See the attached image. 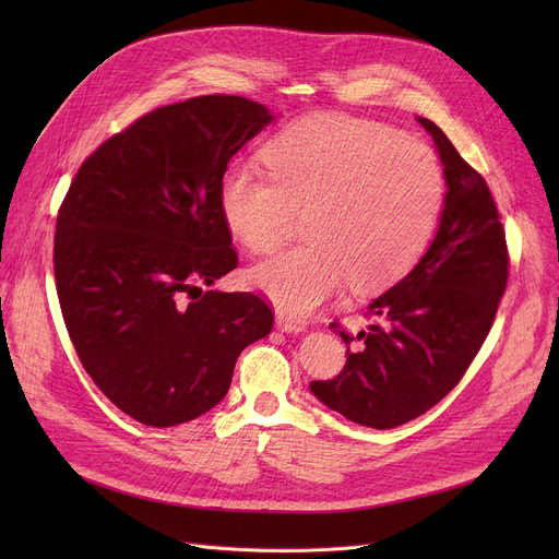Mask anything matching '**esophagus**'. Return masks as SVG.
Listing matches in <instances>:
<instances>
[{
	"label": "esophagus",
	"mask_w": 559,
	"mask_h": 559,
	"mask_svg": "<svg viewBox=\"0 0 559 559\" xmlns=\"http://www.w3.org/2000/svg\"><path fill=\"white\" fill-rule=\"evenodd\" d=\"M276 329L292 335V333H304V331H306V324H304L301 319H292V317L276 314Z\"/></svg>",
	"instance_id": "1"
}]
</instances>
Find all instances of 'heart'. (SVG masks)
Returning <instances> with one entry per match:
<instances>
[{
    "mask_svg": "<svg viewBox=\"0 0 559 559\" xmlns=\"http://www.w3.org/2000/svg\"><path fill=\"white\" fill-rule=\"evenodd\" d=\"M267 169L230 165L219 211L230 235L270 253L295 215L306 245L258 262L247 278L281 312L306 317L346 281L371 292L401 278L430 242L444 201V171L426 144L342 115H317L278 133Z\"/></svg>",
    "mask_w": 559,
    "mask_h": 559,
    "instance_id": "heart-1",
    "label": "heart"
}]
</instances>
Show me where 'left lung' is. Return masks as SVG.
I'll return each instance as SVG.
<instances>
[{
	"instance_id": "8db88e82",
	"label": "left lung",
	"mask_w": 559,
	"mask_h": 559,
	"mask_svg": "<svg viewBox=\"0 0 559 559\" xmlns=\"http://www.w3.org/2000/svg\"><path fill=\"white\" fill-rule=\"evenodd\" d=\"M419 124L444 165L439 228L415 270L367 306L371 326L340 331V376L310 383L326 407L378 430L417 419L460 383L508 285L506 230L485 179L435 122L419 117Z\"/></svg>"
}]
</instances>
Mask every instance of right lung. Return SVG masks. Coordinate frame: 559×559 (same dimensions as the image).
I'll use <instances>...</instances> for the list:
<instances>
[{
  "instance_id": "add662e5",
  "label": "right lung",
  "mask_w": 559,
  "mask_h": 559,
  "mask_svg": "<svg viewBox=\"0 0 559 559\" xmlns=\"http://www.w3.org/2000/svg\"><path fill=\"white\" fill-rule=\"evenodd\" d=\"M272 120L235 95L156 108L81 165L58 211L56 292L76 356L144 426L209 413L238 356L272 331L260 297L211 287L238 267L222 174Z\"/></svg>"
}]
</instances>
